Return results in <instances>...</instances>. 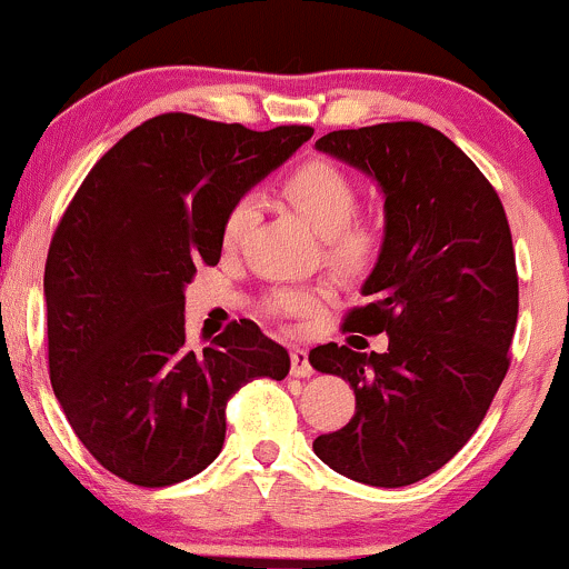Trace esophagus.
<instances>
[{"mask_svg": "<svg viewBox=\"0 0 569 569\" xmlns=\"http://www.w3.org/2000/svg\"><path fill=\"white\" fill-rule=\"evenodd\" d=\"M291 375L293 377H310L312 367H310V358L302 348H293L291 350Z\"/></svg>", "mask_w": 569, "mask_h": 569, "instance_id": "obj_1", "label": "esophagus"}]
</instances>
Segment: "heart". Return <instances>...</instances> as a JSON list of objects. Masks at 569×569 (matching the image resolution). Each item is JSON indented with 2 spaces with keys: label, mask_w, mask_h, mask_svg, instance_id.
Returning <instances> with one entry per match:
<instances>
[{
  "label": "heart",
  "mask_w": 569,
  "mask_h": 569,
  "mask_svg": "<svg viewBox=\"0 0 569 569\" xmlns=\"http://www.w3.org/2000/svg\"><path fill=\"white\" fill-rule=\"evenodd\" d=\"M286 194H289L299 213L310 221L312 230L329 238V251L339 264L358 267L367 262L375 248V234L369 227L352 224L358 213V189L350 176L329 160H312L297 168L286 179ZM259 213V200L253 194L234 200L221 224V243L238 246L253 227ZM316 297L310 291H280L272 299V310L302 316L312 310Z\"/></svg>",
  "instance_id": "obj_1"
}]
</instances>
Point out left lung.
Here are the masks:
<instances>
[{
    "mask_svg": "<svg viewBox=\"0 0 569 569\" xmlns=\"http://www.w3.org/2000/svg\"><path fill=\"white\" fill-rule=\"evenodd\" d=\"M367 173L385 198V234L345 329L388 335L385 352L318 345L312 369L356 393V415L312 449L369 487L436 473L485 420L508 371L519 278L506 211L485 173L422 122L335 130L316 141Z\"/></svg>",
    "mask_w": 569,
    "mask_h": 569,
    "instance_id": "8db88e82",
    "label": "left lung"
}]
</instances>
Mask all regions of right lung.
Returning <instances> with one entry per match:
<instances>
[{
  "label": "right lung",
  "mask_w": 569,
  "mask_h": 569,
  "mask_svg": "<svg viewBox=\"0 0 569 569\" xmlns=\"http://www.w3.org/2000/svg\"><path fill=\"white\" fill-rule=\"evenodd\" d=\"M310 136L152 117L96 162L63 213L44 264L50 382L77 439L130 485L192 479L221 452L234 390L289 375V352L253 321L189 348L184 289L219 264L232 202Z\"/></svg>",
  "instance_id": "obj_1"
}]
</instances>
